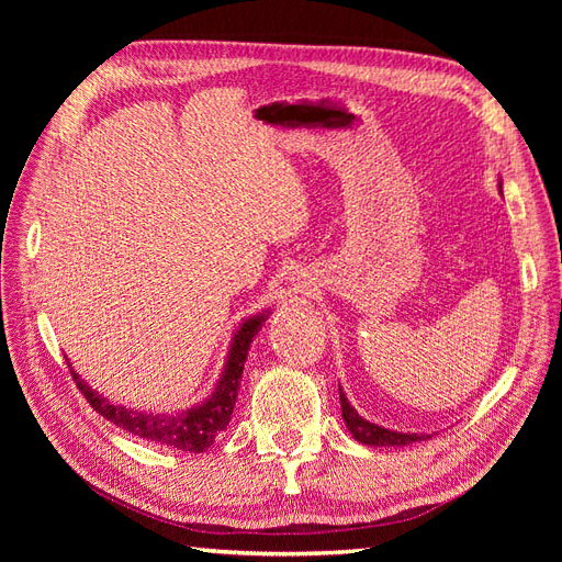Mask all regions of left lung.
I'll list each match as a JSON object with an SVG mask.
<instances>
[{
	"mask_svg": "<svg viewBox=\"0 0 562 562\" xmlns=\"http://www.w3.org/2000/svg\"><path fill=\"white\" fill-rule=\"evenodd\" d=\"M502 187V184H499ZM339 405H342V417L347 422V429L351 431V436L359 440L363 446H375V448H389V446H411L415 440H427L431 436L427 434H401V431H389L384 427H378V424H372L368 419H363L359 413L353 411L349 405L347 396L342 394V389H339Z\"/></svg>",
	"mask_w": 562,
	"mask_h": 562,
	"instance_id": "obj_1",
	"label": "left lung"
}]
</instances>
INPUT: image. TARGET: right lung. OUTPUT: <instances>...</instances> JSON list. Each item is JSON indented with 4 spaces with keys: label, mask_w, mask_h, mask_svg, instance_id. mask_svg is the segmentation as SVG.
I'll list each match as a JSON object with an SVG mask.
<instances>
[{
    "label": "right lung",
    "mask_w": 562,
    "mask_h": 562,
    "mask_svg": "<svg viewBox=\"0 0 562 562\" xmlns=\"http://www.w3.org/2000/svg\"><path fill=\"white\" fill-rule=\"evenodd\" d=\"M262 321H265V316L260 314V316H250L248 321L241 323L239 333L234 335L225 372H223V378H220L213 396L206 403H201L187 413H178V415L133 413V411H126V407H122V405H112L110 401L95 394V391L87 382L79 380L75 370H72V380L77 382V389L81 391L83 398L89 401L93 411L98 415H103L108 422L116 424L119 429H124L143 440H155V443H161L168 448H178V450H187V452H203L213 446V440L220 431L227 429L236 396H239L246 356H248L252 337L258 335V330L262 326Z\"/></svg>",
    "instance_id": "obj_1"
}]
</instances>
